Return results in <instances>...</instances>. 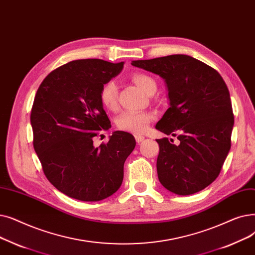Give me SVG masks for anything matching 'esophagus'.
<instances>
[{"label":"esophagus","mask_w":255,"mask_h":255,"mask_svg":"<svg viewBox=\"0 0 255 255\" xmlns=\"http://www.w3.org/2000/svg\"><path fill=\"white\" fill-rule=\"evenodd\" d=\"M135 139H136L137 143H141L145 139V137L142 135H135Z\"/></svg>","instance_id":"esophagus-1"}]
</instances>
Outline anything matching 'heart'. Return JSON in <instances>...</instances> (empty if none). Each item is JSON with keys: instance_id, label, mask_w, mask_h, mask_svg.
<instances>
[{"instance_id": "obj_1", "label": "heart", "mask_w": 255, "mask_h": 255, "mask_svg": "<svg viewBox=\"0 0 255 255\" xmlns=\"http://www.w3.org/2000/svg\"><path fill=\"white\" fill-rule=\"evenodd\" d=\"M131 80L145 93H148L155 86V82L149 76L140 72L132 75ZM116 84L113 81L106 82L100 91L101 104L108 110H116L118 106ZM151 119L152 115L148 112H125L116 118V127L121 130L140 134L146 129Z\"/></svg>"}]
</instances>
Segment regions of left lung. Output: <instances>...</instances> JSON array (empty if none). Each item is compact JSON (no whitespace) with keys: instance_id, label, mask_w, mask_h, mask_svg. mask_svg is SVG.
<instances>
[{"instance_id":"8db88e82","label":"left lung","mask_w":255,"mask_h":255,"mask_svg":"<svg viewBox=\"0 0 255 255\" xmlns=\"http://www.w3.org/2000/svg\"><path fill=\"white\" fill-rule=\"evenodd\" d=\"M131 65L159 75L168 89L169 108L155 128L176 137L157 139L160 183L177 195H191L219 175L232 145L234 113L219 72L187 55L136 60Z\"/></svg>"}]
</instances>
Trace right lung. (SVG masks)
<instances>
[{
  "instance_id": "obj_1",
  "label": "right lung",
  "mask_w": 255,
  "mask_h": 255,
  "mask_svg": "<svg viewBox=\"0 0 255 255\" xmlns=\"http://www.w3.org/2000/svg\"><path fill=\"white\" fill-rule=\"evenodd\" d=\"M123 68L124 62L75 60L47 75L36 92L34 149L46 178L71 198L100 201L123 184L125 162L136 146L134 136L116 130L107 144L93 145V137L111 128L101 88Z\"/></svg>"
}]
</instances>
